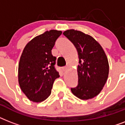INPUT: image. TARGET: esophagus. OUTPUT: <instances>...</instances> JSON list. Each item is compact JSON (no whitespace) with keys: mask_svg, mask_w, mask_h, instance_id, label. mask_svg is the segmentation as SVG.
Instances as JSON below:
<instances>
[{"mask_svg":"<svg viewBox=\"0 0 125 125\" xmlns=\"http://www.w3.org/2000/svg\"><path fill=\"white\" fill-rule=\"evenodd\" d=\"M69 65H67L66 66H65V67H63V70L64 71H66V70H67V69H68V68H69Z\"/></svg>","mask_w":125,"mask_h":125,"instance_id":"esophagus-1","label":"esophagus"}]
</instances>
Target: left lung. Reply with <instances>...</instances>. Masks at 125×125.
<instances>
[{
    "label": "left lung",
    "mask_w": 125,
    "mask_h": 125,
    "mask_svg": "<svg viewBox=\"0 0 125 125\" xmlns=\"http://www.w3.org/2000/svg\"><path fill=\"white\" fill-rule=\"evenodd\" d=\"M63 34L74 45L79 58L78 85L71 90L80 99H92L101 92L108 76L104 51L94 38L80 31L68 30Z\"/></svg>",
    "instance_id": "8db88e82"
}]
</instances>
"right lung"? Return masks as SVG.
<instances>
[{"mask_svg":"<svg viewBox=\"0 0 125 125\" xmlns=\"http://www.w3.org/2000/svg\"><path fill=\"white\" fill-rule=\"evenodd\" d=\"M62 32L51 30L32 39L24 47L19 63V83L29 100L40 103L51 93L53 83L60 77L52 54L55 42Z\"/></svg>","mask_w":125,"mask_h":125,"instance_id":"1","label":"right lung"}]
</instances>
